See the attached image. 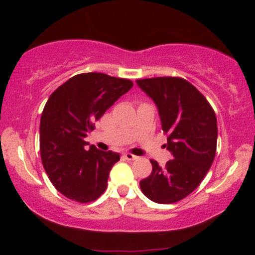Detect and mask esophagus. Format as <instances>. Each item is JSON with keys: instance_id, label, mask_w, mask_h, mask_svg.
Segmentation results:
<instances>
[{"instance_id": "34e87169", "label": "esophagus", "mask_w": 255, "mask_h": 255, "mask_svg": "<svg viewBox=\"0 0 255 255\" xmlns=\"http://www.w3.org/2000/svg\"><path fill=\"white\" fill-rule=\"evenodd\" d=\"M124 158H125V159H128V160H135L137 157L134 156V154H131V153H125Z\"/></svg>"}]
</instances>
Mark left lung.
<instances>
[{"label":"left lung","mask_w":255,"mask_h":255,"mask_svg":"<svg viewBox=\"0 0 255 255\" xmlns=\"http://www.w3.org/2000/svg\"><path fill=\"white\" fill-rule=\"evenodd\" d=\"M156 104L166 150L174 159L164 168L151 160L150 176L140 181L141 192L158 204L186 198L211 168L217 147V119L206 98L182 78L160 77L136 80Z\"/></svg>","instance_id":"left-lung-1"}]
</instances>
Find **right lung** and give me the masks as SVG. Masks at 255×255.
Masks as SVG:
<instances>
[{"mask_svg": "<svg viewBox=\"0 0 255 255\" xmlns=\"http://www.w3.org/2000/svg\"><path fill=\"white\" fill-rule=\"evenodd\" d=\"M128 79L103 73H83L51 93L39 126L40 157L51 183L61 194L90 203L103 194L120 154L87 147L85 137L93 122L131 89Z\"/></svg>", "mask_w": 255, "mask_h": 255, "instance_id": "add662e5", "label": "right lung"}]
</instances>
